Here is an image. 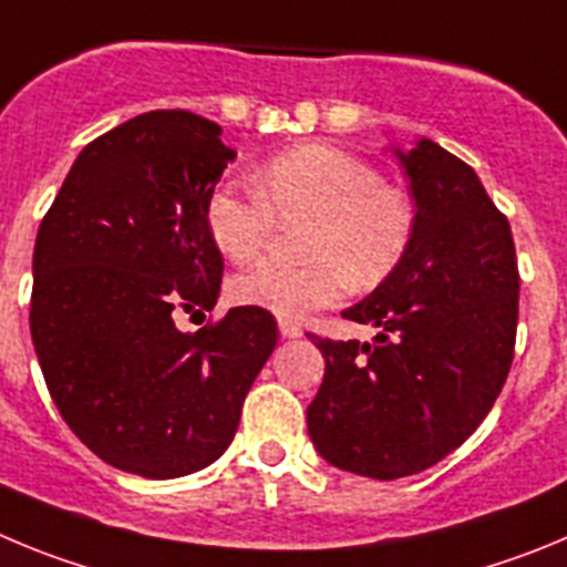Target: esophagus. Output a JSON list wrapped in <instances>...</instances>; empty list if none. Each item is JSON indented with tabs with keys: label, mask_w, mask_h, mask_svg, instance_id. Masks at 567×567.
I'll use <instances>...</instances> for the list:
<instances>
[{
	"label": "esophagus",
	"mask_w": 567,
	"mask_h": 567,
	"mask_svg": "<svg viewBox=\"0 0 567 567\" xmlns=\"http://www.w3.org/2000/svg\"><path fill=\"white\" fill-rule=\"evenodd\" d=\"M279 333H282V339H299L302 328L293 319H279Z\"/></svg>",
	"instance_id": "esophagus-1"
}]
</instances>
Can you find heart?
<instances>
[{
	"mask_svg": "<svg viewBox=\"0 0 567 567\" xmlns=\"http://www.w3.org/2000/svg\"><path fill=\"white\" fill-rule=\"evenodd\" d=\"M308 220V262H257L231 279L239 305L293 319L339 302L347 285L375 288L395 271L415 237V206L381 183L370 163L328 144H302L271 157L254 175V192L217 186L206 203L208 237L228 259L257 257L277 223Z\"/></svg>",
	"mask_w": 567,
	"mask_h": 567,
	"instance_id": "heart-1",
	"label": "heart"
}]
</instances>
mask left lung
Listing matches in <instances>:
<instances>
[{
    "mask_svg": "<svg viewBox=\"0 0 567 567\" xmlns=\"http://www.w3.org/2000/svg\"><path fill=\"white\" fill-rule=\"evenodd\" d=\"M415 237L395 271L344 319L372 344L310 336L324 381L308 432L330 466L398 481L455 452L497 401L514 359L519 274L512 226L472 166L421 137L395 150Z\"/></svg>",
    "mask_w": 567,
    "mask_h": 567,
    "instance_id": "8db88e82",
    "label": "left lung"
}]
</instances>
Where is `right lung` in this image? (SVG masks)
Masks as SVG:
<instances>
[{
  "label": "right lung",
  "mask_w": 567,
  "mask_h": 567,
  "mask_svg": "<svg viewBox=\"0 0 567 567\" xmlns=\"http://www.w3.org/2000/svg\"><path fill=\"white\" fill-rule=\"evenodd\" d=\"M220 135L186 110L130 118L81 150L35 234L30 336L50 398L101 461L150 481L226 452L279 339L251 305L197 333L175 324L220 296L206 228L234 161Z\"/></svg>",
  "instance_id": "add662e5"
}]
</instances>
